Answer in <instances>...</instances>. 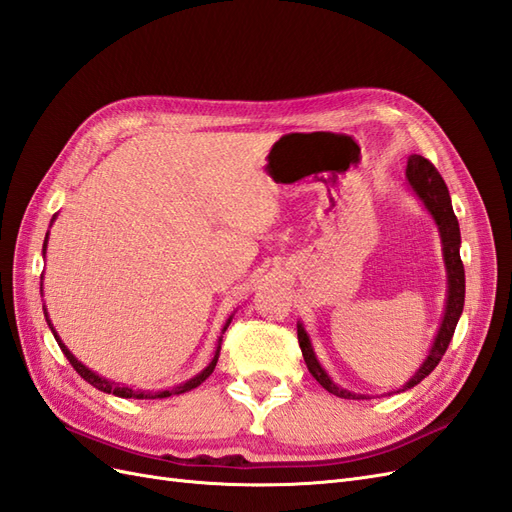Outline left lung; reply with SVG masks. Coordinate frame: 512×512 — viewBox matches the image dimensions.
<instances>
[{
  "label": "left lung",
  "instance_id": "left-lung-1",
  "mask_svg": "<svg viewBox=\"0 0 512 512\" xmlns=\"http://www.w3.org/2000/svg\"><path fill=\"white\" fill-rule=\"evenodd\" d=\"M406 179H408L410 190L414 192V196L418 200H421V205L431 215V220L436 222L438 232H440L442 260H444V269H446V303H444V314L440 320L438 333H436V337H433V344L425 356V361L418 365V369L414 371L412 378L404 386H399L397 391L393 389L386 395L404 393V391L412 389V386L425 380L431 371L438 367L448 344H451L455 327H457V322L463 312V301H466V273H463L461 256H459L461 232H459V222L455 218L453 203H451V196H448L446 183L440 177L436 166H433L429 160H425L423 156H416V153L408 158ZM297 335H299V346H301L309 374L316 378V382L322 386V389H327L329 393L342 397V399H371V395L352 393L333 382V378L327 374V369L320 365L318 356L314 352V346H312V339H309L301 320L297 322Z\"/></svg>",
  "mask_w": 512,
  "mask_h": 512
}]
</instances>
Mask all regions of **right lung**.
Wrapping results in <instances>:
<instances>
[{"mask_svg": "<svg viewBox=\"0 0 512 512\" xmlns=\"http://www.w3.org/2000/svg\"><path fill=\"white\" fill-rule=\"evenodd\" d=\"M57 220V213L53 215V220H51V226H53V222ZM46 245H49V232H46V237H44V245H42V258L46 256ZM42 280H44V273H42ZM40 292H42V284H40ZM42 309H44V318H46V324H49V329H51V333L55 335V342L59 344V348H61V352H64L66 356H68V361L72 363V367L79 371V376L81 378H85L91 386H96L98 391H102V393H111V395H117V397H123V399H164V397H170V395H181V393H188V391H192V389H196V386H200L203 384L211 374H213V369H215V365H218V359H220V350H222V335H224V331L228 329V324H230V320H232V316L235 314H230L228 316V320L224 322V329H222V335H220V339H218V348H215V354H213V359L209 361V365L203 369V371H198V374L194 376V378H190V380H185V382H181V384H177V386H168V389H160V391H149V389H134V386H128V384H119V382H115V380H108V378H104V376H100V374H96L94 369H89L87 365H83L79 359H76V356L68 350V346L61 342V337L57 335V331H55V327L51 324V318H49V312H46V307L42 305Z\"/></svg>", "mask_w": 512, "mask_h": 512, "instance_id": "add662e5", "label": "right lung"}]
</instances>
